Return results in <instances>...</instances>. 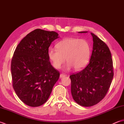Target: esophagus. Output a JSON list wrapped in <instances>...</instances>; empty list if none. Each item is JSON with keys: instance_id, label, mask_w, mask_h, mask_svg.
<instances>
[{"instance_id": "1", "label": "esophagus", "mask_w": 124, "mask_h": 124, "mask_svg": "<svg viewBox=\"0 0 124 124\" xmlns=\"http://www.w3.org/2000/svg\"><path fill=\"white\" fill-rule=\"evenodd\" d=\"M65 76H66V75H64V74H60V78H63V77H65Z\"/></svg>"}]
</instances>
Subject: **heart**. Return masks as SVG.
<instances>
[{"mask_svg": "<svg viewBox=\"0 0 124 124\" xmlns=\"http://www.w3.org/2000/svg\"><path fill=\"white\" fill-rule=\"evenodd\" d=\"M56 47L57 49H49L48 52L49 59L56 69H60L65 59L67 61L65 70H70L73 68L76 70L82 69L88 62L91 46L86 40L65 38L60 41Z\"/></svg>", "mask_w": 124, "mask_h": 124, "instance_id": "b5f03b06", "label": "heart"}]
</instances>
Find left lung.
<instances>
[{"label": "left lung", "instance_id": "1", "mask_svg": "<svg viewBox=\"0 0 124 124\" xmlns=\"http://www.w3.org/2000/svg\"><path fill=\"white\" fill-rule=\"evenodd\" d=\"M91 33L93 45L89 63L81 71L70 76L73 100L78 104L87 107L94 106L104 98L114 77L112 59L109 47L95 35Z\"/></svg>", "mask_w": 124, "mask_h": 124}]
</instances>
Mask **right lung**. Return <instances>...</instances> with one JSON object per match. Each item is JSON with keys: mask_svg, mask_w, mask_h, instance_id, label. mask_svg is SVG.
<instances>
[{"mask_svg": "<svg viewBox=\"0 0 124 124\" xmlns=\"http://www.w3.org/2000/svg\"><path fill=\"white\" fill-rule=\"evenodd\" d=\"M59 38L54 31L37 29L18 44L11 62L13 87L27 106H40L50 96L60 73L49 61L48 48Z\"/></svg>", "mask_w": 124, "mask_h": 124, "instance_id": "1", "label": "right lung"}]
</instances>
